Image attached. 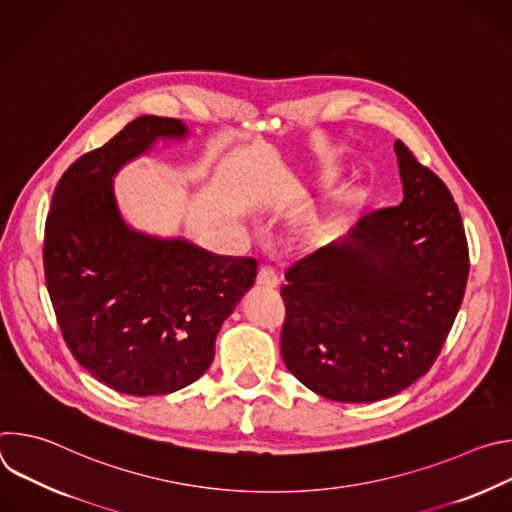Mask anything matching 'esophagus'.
Listing matches in <instances>:
<instances>
[{
	"instance_id": "esophagus-1",
	"label": "esophagus",
	"mask_w": 512,
	"mask_h": 512,
	"mask_svg": "<svg viewBox=\"0 0 512 512\" xmlns=\"http://www.w3.org/2000/svg\"><path fill=\"white\" fill-rule=\"evenodd\" d=\"M257 285L259 287H267V289L277 287L279 285V277H277L275 269L269 267V265H261V269L257 273Z\"/></svg>"
}]
</instances>
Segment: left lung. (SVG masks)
Returning <instances> with one entry per match:
<instances>
[{"label":"left lung","instance_id":"1","mask_svg":"<svg viewBox=\"0 0 512 512\" xmlns=\"http://www.w3.org/2000/svg\"><path fill=\"white\" fill-rule=\"evenodd\" d=\"M395 154L403 202L296 261L281 287L285 367L332 401H381L423 377L466 291L468 241L448 186L401 139Z\"/></svg>","mask_w":512,"mask_h":512}]
</instances>
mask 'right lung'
I'll return each mask as SVG.
<instances>
[{"instance_id": "right-lung-1", "label": "right lung", "mask_w": 512, "mask_h": 512, "mask_svg": "<svg viewBox=\"0 0 512 512\" xmlns=\"http://www.w3.org/2000/svg\"><path fill=\"white\" fill-rule=\"evenodd\" d=\"M186 133L180 119H133L62 174L46 218L44 273L64 342L97 381L125 395H168L200 379L218 330L257 275L253 257L125 225L113 176L156 139Z\"/></svg>"}]
</instances>
